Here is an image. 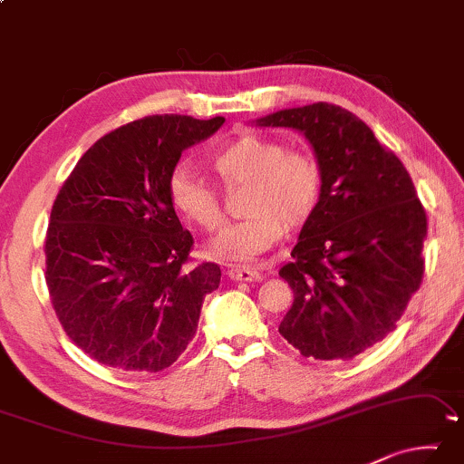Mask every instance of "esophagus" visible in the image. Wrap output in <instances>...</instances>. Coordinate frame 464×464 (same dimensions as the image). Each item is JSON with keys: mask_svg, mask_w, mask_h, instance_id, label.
<instances>
[{"mask_svg": "<svg viewBox=\"0 0 464 464\" xmlns=\"http://www.w3.org/2000/svg\"><path fill=\"white\" fill-rule=\"evenodd\" d=\"M227 276L233 278V281H244V283H254V281H262V272L249 266H227L225 268Z\"/></svg>", "mask_w": 464, "mask_h": 464, "instance_id": "esophagus-1", "label": "esophagus"}]
</instances>
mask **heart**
I'll use <instances>...</instances> for the list:
<instances>
[{"label":"heart","mask_w":464,"mask_h":464,"mask_svg":"<svg viewBox=\"0 0 464 464\" xmlns=\"http://www.w3.org/2000/svg\"><path fill=\"white\" fill-rule=\"evenodd\" d=\"M227 188L246 183L241 210L246 218L218 235L212 254L225 260H252L283 239L285 225L299 227L314 215L322 194L320 167L310 154L285 149L278 140L244 134L212 157ZM175 210L204 231H218L225 220L215 186L189 169H175L169 179Z\"/></svg>","instance_id":"obj_1"}]
</instances>
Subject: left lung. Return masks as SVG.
I'll return each mask as SVG.
<instances>
[{"label":"left lung","mask_w":464,"mask_h":464,"mask_svg":"<svg viewBox=\"0 0 464 464\" xmlns=\"http://www.w3.org/2000/svg\"><path fill=\"white\" fill-rule=\"evenodd\" d=\"M304 131L322 194L291 262L293 305L278 333L304 357L351 359L396 328L425 270L428 217L401 159L347 109L314 102L256 121Z\"/></svg>","instance_id":"left-lung-1"}]
</instances>
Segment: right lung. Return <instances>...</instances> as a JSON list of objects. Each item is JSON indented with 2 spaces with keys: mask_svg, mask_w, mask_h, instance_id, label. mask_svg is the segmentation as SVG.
Instances as JSON below:
<instances>
[{
  "mask_svg": "<svg viewBox=\"0 0 464 464\" xmlns=\"http://www.w3.org/2000/svg\"><path fill=\"white\" fill-rule=\"evenodd\" d=\"M225 117L150 115L88 149L57 194L45 237V281L65 334L101 365L154 373L192 341L215 262L188 266L192 233L169 179L181 152Z\"/></svg>",
  "mask_w": 464,
  "mask_h": 464,
  "instance_id": "right-lung-1",
  "label": "right lung"
}]
</instances>
